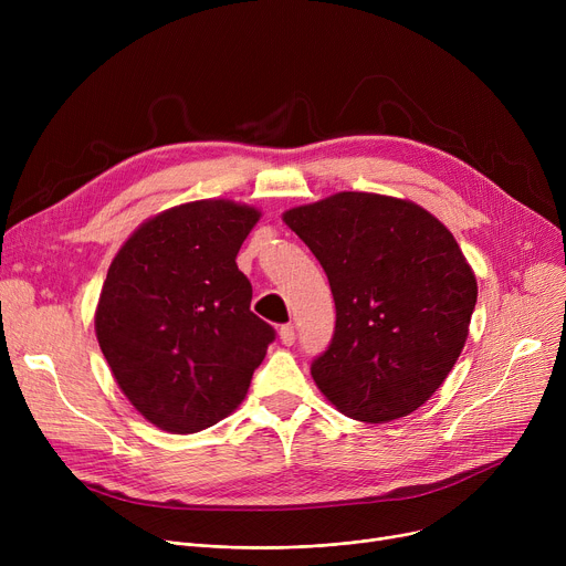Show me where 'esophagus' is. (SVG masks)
I'll list each match as a JSON object with an SVG mask.
<instances>
[{
	"mask_svg": "<svg viewBox=\"0 0 566 566\" xmlns=\"http://www.w3.org/2000/svg\"><path fill=\"white\" fill-rule=\"evenodd\" d=\"M280 342H282L284 346H291V344L295 342L293 325H282V328H280Z\"/></svg>",
	"mask_w": 566,
	"mask_h": 566,
	"instance_id": "obj_1",
	"label": "esophagus"
}]
</instances>
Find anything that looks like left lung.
<instances>
[{
    "mask_svg": "<svg viewBox=\"0 0 566 566\" xmlns=\"http://www.w3.org/2000/svg\"><path fill=\"white\" fill-rule=\"evenodd\" d=\"M286 227L323 265L337 307L312 378L342 415L382 424L427 403L465 346L478 280L457 238L420 203L337 192Z\"/></svg>",
    "mask_w": 566,
    "mask_h": 566,
    "instance_id": "obj_1",
    "label": "left lung"
}]
</instances>
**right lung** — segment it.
<instances>
[{"label":"right lung","instance_id":"right-lung-1","mask_svg":"<svg viewBox=\"0 0 566 566\" xmlns=\"http://www.w3.org/2000/svg\"><path fill=\"white\" fill-rule=\"evenodd\" d=\"M259 218L229 199L188 201L142 222L109 263L96 337L126 399L163 431L224 420L275 339L235 265Z\"/></svg>","mask_w":566,"mask_h":566}]
</instances>
